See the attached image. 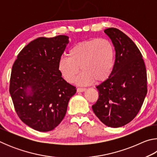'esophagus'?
<instances>
[{"label": "esophagus", "instance_id": "obj_1", "mask_svg": "<svg viewBox=\"0 0 157 157\" xmlns=\"http://www.w3.org/2000/svg\"><path fill=\"white\" fill-rule=\"evenodd\" d=\"M86 88H78L77 89V92H84V91H86Z\"/></svg>", "mask_w": 157, "mask_h": 157}]
</instances>
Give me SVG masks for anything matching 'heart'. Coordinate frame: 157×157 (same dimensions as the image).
Segmentation results:
<instances>
[{
	"label": "heart",
	"mask_w": 157,
	"mask_h": 157,
	"mask_svg": "<svg viewBox=\"0 0 157 157\" xmlns=\"http://www.w3.org/2000/svg\"><path fill=\"white\" fill-rule=\"evenodd\" d=\"M68 56L61 57L58 61L61 75L72 83L81 68L82 72L75 82L86 85L109 78L115 63V48L107 39H91L74 45L69 49Z\"/></svg>",
	"instance_id": "b5f03b06"
}]
</instances>
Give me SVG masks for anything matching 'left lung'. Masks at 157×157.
Segmentation results:
<instances>
[{"instance_id": "left-lung-1", "label": "left lung", "mask_w": 157, "mask_h": 157, "mask_svg": "<svg viewBox=\"0 0 157 157\" xmlns=\"http://www.w3.org/2000/svg\"><path fill=\"white\" fill-rule=\"evenodd\" d=\"M115 47L116 59L109 78L96 86L99 94L93 111L105 125L120 127L134 119L147 92V72L139 49L117 28L104 30Z\"/></svg>"}]
</instances>
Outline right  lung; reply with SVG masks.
Segmentation results:
<instances>
[{
	"label": "right lung",
	"instance_id": "obj_1",
	"mask_svg": "<svg viewBox=\"0 0 157 157\" xmlns=\"http://www.w3.org/2000/svg\"><path fill=\"white\" fill-rule=\"evenodd\" d=\"M68 42L66 35L39 37L23 48L13 64L10 93L15 111L23 123L36 131L55 129L76 93L57 69Z\"/></svg>",
	"mask_w": 157,
	"mask_h": 157
}]
</instances>
